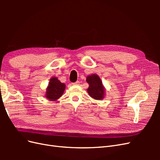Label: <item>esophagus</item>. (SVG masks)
<instances>
[{
	"mask_svg": "<svg viewBox=\"0 0 160 160\" xmlns=\"http://www.w3.org/2000/svg\"><path fill=\"white\" fill-rule=\"evenodd\" d=\"M79 81H77L76 82H75V83H72V85H79Z\"/></svg>",
	"mask_w": 160,
	"mask_h": 160,
	"instance_id": "obj_1",
	"label": "esophagus"
}]
</instances>
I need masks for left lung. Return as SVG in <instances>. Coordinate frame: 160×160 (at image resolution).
<instances>
[{
  "mask_svg": "<svg viewBox=\"0 0 160 160\" xmlns=\"http://www.w3.org/2000/svg\"><path fill=\"white\" fill-rule=\"evenodd\" d=\"M87 82L89 86L88 89V93L92 98L101 100L104 97V88L100 78L98 75H91L87 77Z\"/></svg>",
  "mask_w": 160,
  "mask_h": 160,
  "instance_id": "8db88e82",
  "label": "left lung"
}]
</instances>
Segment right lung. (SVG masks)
<instances>
[{"label": "right lung", "instance_id": "obj_1", "mask_svg": "<svg viewBox=\"0 0 160 160\" xmlns=\"http://www.w3.org/2000/svg\"><path fill=\"white\" fill-rule=\"evenodd\" d=\"M65 89V85L64 83H61L56 77H52L47 89L46 98L51 101H55L62 96Z\"/></svg>", "mask_w": 160, "mask_h": 160}]
</instances>
